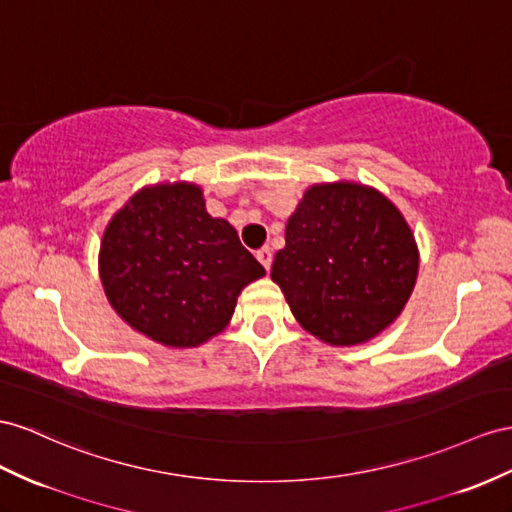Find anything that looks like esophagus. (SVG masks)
<instances>
[{
    "instance_id": "obj_1",
    "label": "esophagus",
    "mask_w": 512,
    "mask_h": 512,
    "mask_svg": "<svg viewBox=\"0 0 512 512\" xmlns=\"http://www.w3.org/2000/svg\"><path fill=\"white\" fill-rule=\"evenodd\" d=\"M255 257L259 259V264L264 266L266 270H270V266H272V251L268 246H264V248H259V251L255 253Z\"/></svg>"
}]
</instances>
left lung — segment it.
Returning a JSON list of instances; mask_svg holds the SVG:
<instances>
[{"label": "left lung", "mask_w": 512, "mask_h": 512, "mask_svg": "<svg viewBox=\"0 0 512 512\" xmlns=\"http://www.w3.org/2000/svg\"><path fill=\"white\" fill-rule=\"evenodd\" d=\"M417 266L415 238L391 201L359 183H326L287 220L270 277L305 331L352 346L400 316Z\"/></svg>", "instance_id": "obj_1"}]
</instances>
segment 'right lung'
<instances>
[{"instance_id":"right-lung-1","label":"right lung","mask_w":512,"mask_h":512,"mask_svg":"<svg viewBox=\"0 0 512 512\" xmlns=\"http://www.w3.org/2000/svg\"><path fill=\"white\" fill-rule=\"evenodd\" d=\"M99 261L116 313L175 348L199 346L225 329L242 287L266 272L227 220L205 212L192 183L131 196L103 233Z\"/></svg>"}]
</instances>
